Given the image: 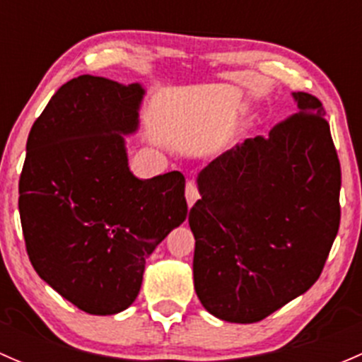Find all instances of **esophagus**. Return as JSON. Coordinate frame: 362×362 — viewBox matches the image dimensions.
I'll return each instance as SVG.
<instances>
[{
    "label": "esophagus",
    "mask_w": 362,
    "mask_h": 362,
    "mask_svg": "<svg viewBox=\"0 0 362 362\" xmlns=\"http://www.w3.org/2000/svg\"><path fill=\"white\" fill-rule=\"evenodd\" d=\"M185 199H187L189 206H192L199 199V191L194 182H187V185H185Z\"/></svg>",
    "instance_id": "obj_1"
}]
</instances>
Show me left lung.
<instances>
[{
    "label": "left lung",
    "mask_w": 362,
    "mask_h": 362,
    "mask_svg": "<svg viewBox=\"0 0 362 362\" xmlns=\"http://www.w3.org/2000/svg\"><path fill=\"white\" fill-rule=\"evenodd\" d=\"M293 98L296 115L218 156L196 178L194 289L226 322H259L305 294L337 238L341 170L329 124L315 96Z\"/></svg>",
    "instance_id": "8db88e82"
}]
</instances>
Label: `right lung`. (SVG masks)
Returning a JSON list of instances; mask_svg holds the SVG:
<instances>
[{
    "instance_id": "1",
    "label": "right lung",
    "mask_w": 362,
    "mask_h": 362,
    "mask_svg": "<svg viewBox=\"0 0 362 362\" xmlns=\"http://www.w3.org/2000/svg\"><path fill=\"white\" fill-rule=\"evenodd\" d=\"M141 83L80 75L35 120L19 180L29 261L93 315L133 305L145 261L187 217L180 171L138 178L126 138L140 126Z\"/></svg>"
}]
</instances>
